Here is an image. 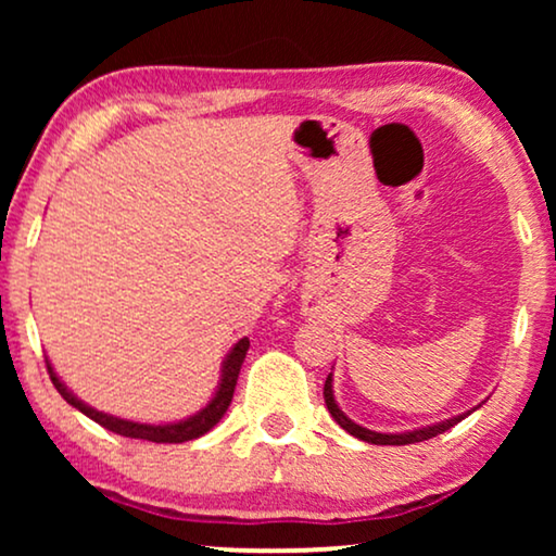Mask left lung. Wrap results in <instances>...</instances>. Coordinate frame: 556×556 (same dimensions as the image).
<instances>
[{"instance_id":"8db88e82","label":"left lung","mask_w":556,"mask_h":556,"mask_svg":"<svg viewBox=\"0 0 556 556\" xmlns=\"http://www.w3.org/2000/svg\"><path fill=\"white\" fill-rule=\"evenodd\" d=\"M324 400H326V407H329V413L333 420H337L341 428H344L349 435L364 440V443H371V445H409V443H422V440H430L440 435V432L451 430L453 425H458L460 420H466V417L473 413V409H468V413H463L458 417H451V420H443V422H435V425H428V428H420V430H409V432H375V430H367L362 428V425H356L354 420H349V417L341 413L337 400H333V387H331V375L326 377V384H324Z\"/></svg>"}]
</instances>
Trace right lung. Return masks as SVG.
<instances>
[{"mask_svg": "<svg viewBox=\"0 0 556 556\" xmlns=\"http://www.w3.org/2000/svg\"><path fill=\"white\" fill-rule=\"evenodd\" d=\"M248 349H250L248 337L240 339L238 344L230 349V354H227L225 362H223V377H219L215 397H212L207 405L200 409V413L187 417V420L166 422V425L134 422V420H124V417H113L109 413H98V409H93L90 405H86L83 400L75 397V394L67 390L63 382H60V377L55 375V369H52L50 362H48V371H50L52 384H55V390L63 394V400L67 402V405L80 409L83 415H88L90 420L101 425V428L116 432V435H124V438L149 440V443H187V440L202 438L204 432H210L219 420H223V415L227 413V407H230V402H232L235 384H238V375H240L242 362H245Z\"/></svg>", "mask_w": 556, "mask_h": 556, "instance_id": "add662e5", "label": "right lung"}]
</instances>
